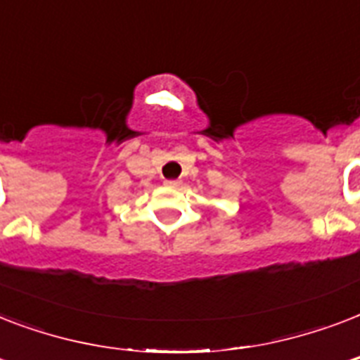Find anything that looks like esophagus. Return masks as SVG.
Here are the masks:
<instances>
[{
	"label": "esophagus",
	"mask_w": 360,
	"mask_h": 360,
	"mask_svg": "<svg viewBox=\"0 0 360 360\" xmlns=\"http://www.w3.org/2000/svg\"><path fill=\"white\" fill-rule=\"evenodd\" d=\"M164 185H166V186H179L181 181L179 179H168V181H164Z\"/></svg>",
	"instance_id": "34e87169"
}]
</instances>
